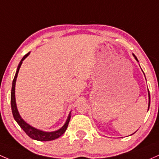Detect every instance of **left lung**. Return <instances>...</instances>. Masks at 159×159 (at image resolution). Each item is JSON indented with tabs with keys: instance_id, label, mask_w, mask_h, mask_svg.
I'll return each mask as SVG.
<instances>
[{
	"instance_id": "obj_1",
	"label": "left lung",
	"mask_w": 159,
	"mask_h": 159,
	"mask_svg": "<svg viewBox=\"0 0 159 159\" xmlns=\"http://www.w3.org/2000/svg\"><path fill=\"white\" fill-rule=\"evenodd\" d=\"M132 55H133V57H135V60H136V61L139 63L138 59H137V57H135V54H133V53H132ZM142 72H143V71H142ZM144 75H145V73H144ZM148 109H149V106H150V94H149V91H148ZM134 133H135V132H134ZM134 133H133V134H134Z\"/></svg>"
}]
</instances>
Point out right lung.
<instances>
[{
    "mask_svg": "<svg viewBox=\"0 0 159 159\" xmlns=\"http://www.w3.org/2000/svg\"><path fill=\"white\" fill-rule=\"evenodd\" d=\"M30 53V52H29L28 53H27V54L23 57L22 60H20V63L18 64V66H17V71H16L14 80H13L12 89H11V109H12V113H13V116H14V119H15L16 122H17V124H18L20 126V128L26 132V134H27L30 138L37 141H41V142L54 140L56 139H58L59 137L61 136V135L66 132V129H67V126H68L69 122H70V118H71V112H70V114H69L66 122H65L64 125H63L61 128L57 129V130L56 131H53V132H45V131H42L40 130V129L34 128V127L31 126L30 125H29L27 122H26L25 121L22 119V117H21L20 115L18 109H17V103H16V99H15L16 81H17V75H18L19 70L20 68L23 61H24V60L28 57Z\"/></svg>",
    "mask_w": 159,
    "mask_h": 159,
    "instance_id": "obj_1",
    "label": "right lung"
}]
</instances>
